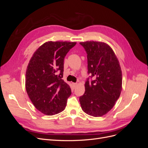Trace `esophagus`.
<instances>
[{"mask_svg":"<svg viewBox=\"0 0 148 148\" xmlns=\"http://www.w3.org/2000/svg\"><path fill=\"white\" fill-rule=\"evenodd\" d=\"M72 85H73V88H75L76 86H77V83H72Z\"/></svg>","mask_w":148,"mask_h":148,"instance_id":"obj_1","label":"esophagus"}]
</instances>
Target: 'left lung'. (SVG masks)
Masks as SVG:
<instances>
[{
  "mask_svg": "<svg viewBox=\"0 0 148 148\" xmlns=\"http://www.w3.org/2000/svg\"><path fill=\"white\" fill-rule=\"evenodd\" d=\"M87 53L88 73L95 78L85 83L79 102L85 113L101 117L110 111L122 88V70L117 56L108 44L97 41L79 42Z\"/></svg>",
  "mask_w": 148,
  "mask_h": 148,
  "instance_id": "obj_1",
  "label": "left lung"
}]
</instances>
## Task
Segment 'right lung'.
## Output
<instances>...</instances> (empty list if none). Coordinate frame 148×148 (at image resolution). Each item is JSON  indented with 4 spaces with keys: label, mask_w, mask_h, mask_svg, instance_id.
<instances>
[{
    "label": "right lung",
    "mask_w": 148,
    "mask_h": 148,
    "mask_svg": "<svg viewBox=\"0 0 148 148\" xmlns=\"http://www.w3.org/2000/svg\"><path fill=\"white\" fill-rule=\"evenodd\" d=\"M77 42L48 41L31 58L26 71V90L34 107L42 114L53 115L63 111L71 94L63 78L66 53Z\"/></svg>",
    "instance_id": "add662e5"
}]
</instances>
